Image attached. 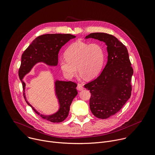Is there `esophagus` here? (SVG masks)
Returning a JSON list of instances; mask_svg holds the SVG:
<instances>
[{"label": "esophagus", "instance_id": "obj_1", "mask_svg": "<svg viewBox=\"0 0 155 155\" xmlns=\"http://www.w3.org/2000/svg\"><path fill=\"white\" fill-rule=\"evenodd\" d=\"M77 89L78 90H82L84 89V87L82 86V84H78V85H77Z\"/></svg>", "mask_w": 155, "mask_h": 155}]
</instances>
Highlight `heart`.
I'll return each mask as SVG.
<instances>
[{
	"instance_id": "obj_1",
	"label": "heart",
	"mask_w": 155,
	"mask_h": 155,
	"mask_svg": "<svg viewBox=\"0 0 155 155\" xmlns=\"http://www.w3.org/2000/svg\"><path fill=\"white\" fill-rule=\"evenodd\" d=\"M65 58L60 60V68L64 76L71 79L77 73V68L88 79L95 78L100 71L104 58L102 47L96 43L88 44L78 41L65 52Z\"/></svg>"
}]
</instances>
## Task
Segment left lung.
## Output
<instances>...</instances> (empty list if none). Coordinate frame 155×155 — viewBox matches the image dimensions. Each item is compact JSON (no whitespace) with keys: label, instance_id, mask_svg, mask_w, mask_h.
Listing matches in <instances>:
<instances>
[{"label":"left lung","instance_id":"obj_1","mask_svg":"<svg viewBox=\"0 0 155 155\" xmlns=\"http://www.w3.org/2000/svg\"><path fill=\"white\" fill-rule=\"evenodd\" d=\"M104 41L107 45V64L95 80L84 85L90 90V109L96 117L107 118L117 113L131 95L133 69L126 46L114 36L91 33L85 38Z\"/></svg>","mask_w":155,"mask_h":155}]
</instances>
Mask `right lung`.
Returning <instances> with one entry per match:
<instances>
[{"mask_svg": "<svg viewBox=\"0 0 155 155\" xmlns=\"http://www.w3.org/2000/svg\"><path fill=\"white\" fill-rule=\"evenodd\" d=\"M76 36L71 34H45L37 37L24 51L21 56V64L18 74L24 91L25 84L23 77L38 62H44L48 65L56 66L58 64V54L65 43ZM55 93L58 99L60 109L57 112L51 115L40 114L26 100V103L42 118L53 123L63 121L68 117L70 105L77 95V84L72 81H56Z\"/></svg>", "mask_w": 155, "mask_h": 155, "instance_id": "obj_1", "label": "right lung"}]
</instances>
